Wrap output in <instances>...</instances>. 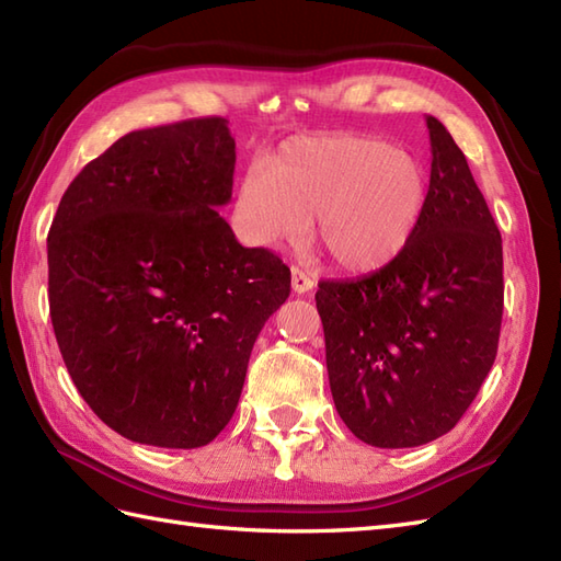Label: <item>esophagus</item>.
Instances as JSON below:
<instances>
[{"mask_svg": "<svg viewBox=\"0 0 561 561\" xmlns=\"http://www.w3.org/2000/svg\"><path fill=\"white\" fill-rule=\"evenodd\" d=\"M291 289L296 291V294H308L313 289V279H311V274H308L306 270H301V267H291Z\"/></svg>", "mask_w": 561, "mask_h": 561, "instance_id": "esophagus-1", "label": "esophagus"}]
</instances>
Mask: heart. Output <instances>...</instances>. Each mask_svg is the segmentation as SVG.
Wrapping results in <instances>:
<instances>
[{"mask_svg": "<svg viewBox=\"0 0 561 561\" xmlns=\"http://www.w3.org/2000/svg\"><path fill=\"white\" fill-rule=\"evenodd\" d=\"M428 197V175L414 153L371 135L296 137L253 161L233 202L236 231L255 248L316 241L340 267L371 272L410 243Z\"/></svg>", "mask_w": 561, "mask_h": 561, "instance_id": "heart-1", "label": "heart"}]
</instances>
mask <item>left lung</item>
I'll use <instances>...</instances> for the list:
<instances>
[{
  "label": "left lung",
  "instance_id": "8db88e82",
  "mask_svg": "<svg viewBox=\"0 0 561 561\" xmlns=\"http://www.w3.org/2000/svg\"><path fill=\"white\" fill-rule=\"evenodd\" d=\"M424 217L386 267L320 282L330 390L364 444L412 448L448 434L496 359L504 255L490 207L436 117Z\"/></svg>",
  "mask_w": 561,
  "mask_h": 561
}]
</instances>
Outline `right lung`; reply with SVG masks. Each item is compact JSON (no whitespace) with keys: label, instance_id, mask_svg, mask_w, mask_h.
<instances>
[{"label":"right lung","instance_id":"1","mask_svg":"<svg viewBox=\"0 0 561 561\" xmlns=\"http://www.w3.org/2000/svg\"><path fill=\"white\" fill-rule=\"evenodd\" d=\"M233 165L224 117L137 129L83 165L47 233L67 371L137 444L207 446L236 412L262 325L289 299V267L219 217Z\"/></svg>","mask_w":561,"mask_h":561}]
</instances>
